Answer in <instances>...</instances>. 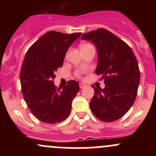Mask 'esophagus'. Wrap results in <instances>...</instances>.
<instances>
[{"mask_svg":"<svg viewBox=\"0 0 156 156\" xmlns=\"http://www.w3.org/2000/svg\"><path fill=\"white\" fill-rule=\"evenodd\" d=\"M86 84H84V83H79V87H80V89H83V88H84V87H86Z\"/></svg>","mask_w":156,"mask_h":156,"instance_id":"1","label":"esophagus"}]
</instances>
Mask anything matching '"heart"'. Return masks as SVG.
Instances as JSON below:
<instances>
[{"label": "heart", "mask_w": 156, "mask_h": 156, "mask_svg": "<svg viewBox=\"0 0 156 156\" xmlns=\"http://www.w3.org/2000/svg\"><path fill=\"white\" fill-rule=\"evenodd\" d=\"M88 46H92V44H81V45H80V48L88 47Z\"/></svg>", "instance_id": "b5f03b06"}]
</instances>
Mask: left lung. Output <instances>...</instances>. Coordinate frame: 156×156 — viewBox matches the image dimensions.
I'll list each match as a JSON object with an SVG mask.
<instances>
[{
    "instance_id": "8db88e82",
    "label": "left lung",
    "mask_w": 156,
    "mask_h": 156,
    "mask_svg": "<svg viewBox=\"0 0 156 156\" xmlns=\"http://www.w3.org/2000/svg\"><path fill=\"white\" fill-rule=\"evenodd\" d=\"M81 39L95 44V73L104 79V89L95 88L90 101L94 115L104 122L119 119L129 111L137 94L140 72L133 51L124 41L104 28L86 33Z\"/></svg>"
}]
</instances>
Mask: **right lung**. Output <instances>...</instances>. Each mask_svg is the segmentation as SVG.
<instances>
[{
  "mask_svg": "<svg viewBox=\"0 0 156 156\" xmlns=\"http://www.w3.org/2000/svg\"><path fill=\"white\" fill-rule=\"evenodd\" d=\"M80 35L48 31L27 51L20 71L21 87L27 105L39 121L55 124L70 114L79 84L69 80L63 88L57 89L53 80L69 48Z\"/></svg>",
  "mask_w": 156,
  "mask_h": 156,
  "instance_id": "add662e5",
  "label": "right lung"
}]
</instances>
